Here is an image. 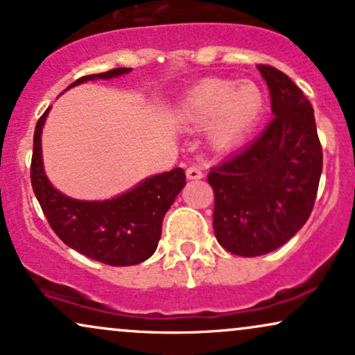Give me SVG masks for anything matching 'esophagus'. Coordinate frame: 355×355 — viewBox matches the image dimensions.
<instances>
[{
  "label": "esophagus",
  "mask_w": 355,
  "mask_h": 355,
  "mask_svg": "<svg viewBox=\"0 0 355 355\" xmlns=\"http://www.w3.org/2000/svg\"><path fill=\"white\" fill-rule=\"evenodd\" d=\"M187 178H190V180H200V178H203V172L202 168H198V166H189L187 168Z\"/></svg>",
  "instance_id": "1"
}]
</instances>
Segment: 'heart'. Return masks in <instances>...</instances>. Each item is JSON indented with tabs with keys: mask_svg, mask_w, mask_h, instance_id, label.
Returning a JSON list of instances; mask_svg holds the SVG:
<instances>
[{
	"mask_svg": "<svg viewBox=\"0 0 355 355\" xmlns=\"http://www.w3.org/2000/svg\"><path fill=\"white\" fill-rule=\"evenodd\" d=\"M266 107L263 89L253 80L205 79L183 97L178 121L189 129H208L213 147L232 148L253 132Z\"/></svg>",
	"mask_w": 355,
	"mask_h": 355,
	"instance_id": "obj_1",
	"label": "heart"
}]
</instances>
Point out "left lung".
<instances>
[{"instance_id": "8db88e82", "label": "left lung", "mask_w": 355, "mask_h": 355, "mask_svg": "<svg viewBox=\"0 0 355 355\" xmlns=\"http://www.w3.org/2000/svg\"><path fill=\"white\" fill-rule=\"evenodd\" d=\"M270 87L272 121L251 144L211 166L213 230L230 253H271L302 228L322 172L314 110L284 72L258 64Z\"/></svg>"}]
</instances>
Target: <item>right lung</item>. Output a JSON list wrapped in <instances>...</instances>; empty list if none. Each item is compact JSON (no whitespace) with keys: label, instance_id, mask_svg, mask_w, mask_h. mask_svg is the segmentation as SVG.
<instances>
[{"label":"right lung","instance_id":"1","mask_svg":"<svg viewBox=\"0 0 355 355\" xmlns=\"http://www.w3.org/2000/svg\"><path fill=\"white\" fill-rule=\"evenodd\" d=\"M130 71V67H117L84 76L67 89L85 80L112 79ZM48 112L49 109L34 129L31 185L53 232L64 245L110 266H130L150 258L159 245L165 213L185 187L183 168L145 178L112 200L84 202L69 198L51 185L42 165L41 132Z\"/></svg>","mask_w":355,"mask_h":355}]
</instances>
